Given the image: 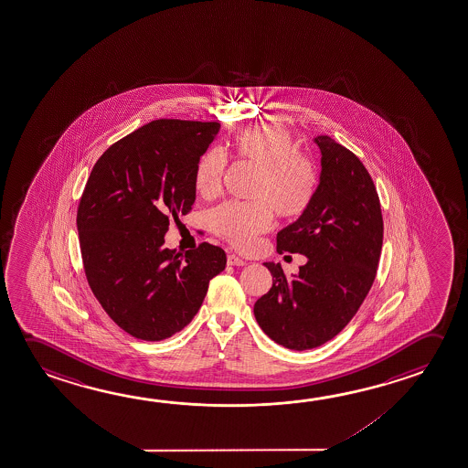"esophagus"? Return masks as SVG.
I'll use <instances>...</instances> for the list:
<instances>
[{
    "label": "esophagus",
    "mask_w": 468,
    "mask_h": 468,
    "mask_svg": "<svg viewBox=\"0 0 468 468\" xmlns=\"http://www.w3.org/2000/svg\"><path fill=\"white\" fill-rule=\"evenodd\" d=\"M227 262H229V266H245L246 264V261L238 258L237 254H229Z\"/></svg>",
    "instance_id": "1"
}]
</instances>
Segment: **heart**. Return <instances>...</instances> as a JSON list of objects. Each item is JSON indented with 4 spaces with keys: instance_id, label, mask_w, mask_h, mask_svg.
Returning <instances> with one entry per match:
<instances>
[{
    "instance_id": "b5f03b06",
    "label": "heart",
    "mask_w": 468,
    "mask_h": 468,
    "mask_svg": "<svg viewBox=\"0 0 468 468\" xmlns=\"http://www.w3.org/2000/svg\"><path fill=\"white\" fill-rule=\"evenodd\" d=\"M239 160L258 168L250 202H223L208 214V225L218 237L237 248L251 246L254 238L268 231L272 212L283 220L307 212L318 189V173L291 133L279 125H254L231 138ZM225 156L210 148L200 156L194 185L202 197H210L222 186Z\"/></svg>"
}]
</instances>
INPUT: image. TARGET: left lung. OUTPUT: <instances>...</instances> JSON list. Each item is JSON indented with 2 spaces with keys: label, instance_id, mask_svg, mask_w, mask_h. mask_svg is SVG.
<instances>
[{
  "label": "left lung",
  "instance_id": "obj_1",
  "mask_svg": "<svg viewBox=\"0 0 468 468\" xmlns=\"http://www.w3.org/2000/svg\"><path fill=\"white\" fill-rule=\"evenodd\" d=\"M314 144L322 173L312 206L277 233V251L307 256L299 274L264 262L272 287L254 303L256 322L272 341L293 351L324 345L353 320L376 279L383 220L366 166L328 135Z\"/></svg>",
  "mask_w": 468,
  "mask_h": 468
}]
</instances>
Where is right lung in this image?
Returning <instances> with one entry per match:
<instances>
[{
	"instance_id": "1",
	"label": "right lung",
	"mask_w": 468,
	"mask_h": 468,
	"mask_svg": "<svg viewBox=\"0 0 468 468\" xmlns=\"http://www.w3.org/2000/svg\"><path fill=\"white\" fill-rule=\"evenodd\" d=\"M220 123L160 119L109 146L78 206L86 279L106 314L144 341L176 335L199 312L222 248H165L171 218L191 210L194 171Z\"/></svg>"
}]
</instances>
